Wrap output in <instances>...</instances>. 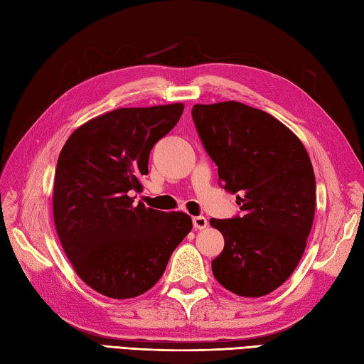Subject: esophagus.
Wrapping results in <instances>:
<instances>
[{"label":"esophagus","instance_id":"1","mask_svg":"<svg viewBox=\"0 0 364 364\" xmlns=\"http://www.w3.org/2000/svg\"><path fill=\"white\" fill-rule=\"evenodd\" d=\"M192 225H193V228L197 229V230H201V229H206L208 228V220L204 218V217H193L192 218Z\"/></svg>","mask_w":364,"mask_h":364}]
</instances>
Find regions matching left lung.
Masks as SVG:
<instances>
[{"mask_svg": "<svg viewBox=\"0 0 364 364\" xmlns=\"http://www.w3.org/2000/svg\"><path fill=\"white\" fill-rule=\"evenodd\" d=\"M192 119L220 184L241 213L210 220L225 237L212 259L221 286L241 296L275 291L295 271L311 234L315 175L300 139L266 112L225 101L195 105Z\"/></svg>", "mask_w": 364, "mask_h": 364, "instance_id": "left-lung-1", "label": "left lung"}]
</instances>
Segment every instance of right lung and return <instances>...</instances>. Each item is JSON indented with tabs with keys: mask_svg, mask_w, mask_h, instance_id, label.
<instances>
[{
	"mask_svg": "<svg viewBox=\"0 0 364 364\" xmlns=\"http://www.w3.org/2000/svg\"><path fill=\"white\" fill-rule=\"evenodd\" d=\"M181 102L117 109L78 127L61 149L53 218L64 252L97 292L123 300L149 291L192 229L183 212L134 203L152 147L178 123Z\"/></svg>",
	"mask_w": 364,
	"mask_h": 364,
	"instance_id": "right-lung-1",
	"label": "right lung"
}]
</instances>
